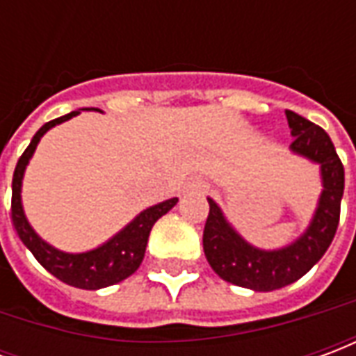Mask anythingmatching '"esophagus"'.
<instances>
[{
	"label": "esophagus",
	"mask_w": 356,
	"mask_h": 356,
	"mask_svg": "<svg viewBox=\"0 0 356 356\" xmlns=\"http://www.w3.org/2000/svg\"><path fill=\"white\" fill-rule=\"evenodd\" d=\"M193 188H196V191H202V188H204V183H202V181H194Z\"/></svg>",
	"instance_id": "esophagus-1"
}]
</instances>
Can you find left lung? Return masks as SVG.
<instances>
[{"label":"left lung","instance_id":"obj_1","mask_svg":"<svg viewBox=\"0 0 356 356\" xmlns=\"http://www.w3.org/2000/svg\"><path fill=\"white\" fill-rule=\"evenodd\" d=\"M286 118L293 135L291 150L321 163L324 185L313 223L303 236L282 250H257L227 223L219 206L208 198L209 213L204 227L206 259L223 280L255 291L278 290L307 275L326 254L339 225L345 171L334 143L322 127L296 112L286 110Z\"/></svg>","mask_w":356,"mask_h":356}]
</instances>
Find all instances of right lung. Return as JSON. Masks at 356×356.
<instances>
[{"label":"right lung","instance_id":"obj_1","mask_svg":"<svg viewBox=\"0 0 356 356\" xmlns=\"http://www.w3.org/2000/svg\"><path fill=\"white\" fill-rule=\"evenodd\" d=\"M78 114H80V110H74L66 116L51 120L45 125H42L40 131L34 135V139L30 140L26 150L22 152L19 162H17V168H15V173H13L11 219L13 227L19 234V238L22 240V244L34 254L35 259L42 263V267L47 268L51 275L57 276L58 280L70 284L74 288L99 290V288H106V286L124 280L139 268L140 261L145 257L148 234L152 231V225L177 204V198H171V200H165L158 206L145 209L125 227L124 231L118 232L114 238H110L106 244H102L91 252H86V254H65V252H58L53 246H49L47 242H43L35 234L34 229L28 225L24 211H22V204H20L22 175L26 170L28 160L32 158L35 147L45 135V131H49L51 127L63 124V122L78 116Z\"/></svg>","mask_w":356,"mask_h":356}]
</instances>
